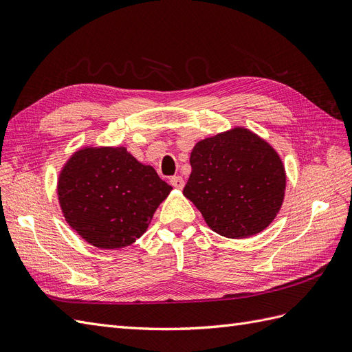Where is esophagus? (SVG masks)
I'll return each mask as SVG.
<instances>
[{"mask_svg": "<svg viewBox=\"0 0 352 352\" xmlns=\"http://www.w3.org/2000/svg\"><path fill=\"white\" fill-rule=\"evenodd\" d=\"M169 183L173 184L175 188H183L184 187V179H183V177H179V175H175V177L170 178Z\"/></svg>", "mask_w": 352, "mask_h": 352, "instance_id": "1", "label": "esophagus"}]
</instances>
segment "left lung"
Instances as JSON below:
<instances>
[{
	"label": "left lung",
	"instance_id": "1",
	"mask_svg": "<svg viewBox=\"0 0 352 352\" xmlns=\"http://www.w3.org/2000/svg\"><path fill=\"white\" fill-rule=\"evenodd\" d=\"M184 196L219 235L241 239L265 230L281 208L285 170L269 144L235 128L199 141Z\"/></svg>",
	"mask_w": 352,
	"mask_h": 352
}]
</instances>
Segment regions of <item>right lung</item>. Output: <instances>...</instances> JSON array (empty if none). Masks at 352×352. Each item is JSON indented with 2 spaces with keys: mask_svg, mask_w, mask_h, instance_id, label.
<instances>
[{
  "mask_svg": "<svg viewBox=\"0 0 352 352\" xmlns=\"http://www.w3.org/2000/svg\"><path fill=\"white\" fill-rule=\"evenodd\" d=\"M170 190L155 168L140 164L124 147L78 150L58 182L59 204L69 226L104 250L137 241Z\"/></svg>",
  "mask_w": 352,
  "mask_h": 352,
  "instance_id": "add662e5",
  "label": "right lung"
}]
</instances>
